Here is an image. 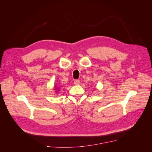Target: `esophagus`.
<instances>
[{"label": "esophagus", "mask_w": 152, "mask_h": 152, "mask_svg": "<svg viewBox=\"0 0 152 152\" xmlns=\"http://www.w3.org/2000/svg\"><path fill=\"white\" fill-rule=\"evenodd\" d=\"M80 84V82L79 80H74V84L75 85H79Z\"/></svg>", "instance_id": "obj_1"}]
</instances>
